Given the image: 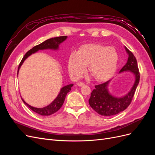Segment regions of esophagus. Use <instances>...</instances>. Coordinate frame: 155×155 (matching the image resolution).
Segmentation results:
<instances>
[{
  "label": "esophagus",
  "mask_w": 155,
  "mask_h": 155,
  "mask_svg": "<svg viewBox=\"0 0 155 155\" xmlns=\"http://www.w3.org/2000/svg\"><path fill=\"white\" fill-rule=\"evenodd\" d=\"M77 85L78 87H83V86L85 85V84H84L83 83H81V82H79V83H77Z\"/></svg>",
  "instance_id": "34e87169"
}]
</instances>
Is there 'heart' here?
Here are the masks:
<instances>
[{
  "mask_svg": "<svg viewBox=\"0 0 155 155\" xmlns=\"http://www.w3.org/2000/svg\"><path fill=\"white\" fill-rule=\"evenodd\" d=\"M118 55L112 47L91 43L82 45L76 52L70 54L68 70L74 79L82 76L88 66V71L97 81H106L116 72Z\"/></svg>",
  "mask_w": 155,
  "mask_h": 155,
  "instance_id": "heart-1",
  "label": "heart"
}]
</instances>
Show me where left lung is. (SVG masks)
I'll return each instance as SVG.
<instances>
[{
	"label": "left lung",
	"instance_id": "obj_1",
	"mask_svg": "<svg viewBox=\"0 0 155 155\" xmlns=\"http://www.w3.org/2000/svg\"><path fill=\"white\" fill-rule=\"evenodd\" d=\"M125 49L128 55V59L124 67L120 70L119 74L124 72L131 73L134 76V83L130 90L121 96L112 95L109 91V86L112 79L95 86L91 92L88 103L92 109L101 116H112L127 109L132 101L136 89L138 85L140 74L137 59L126 46Z\"/></svg>",
	"mask_w": 155,
	"mask_h": 155
}]
</instances>
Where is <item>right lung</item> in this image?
I'll list each match as a JSON object with an SVG mask.
<instances>
[{"label":"right lung","instance_id":"obj_1","mask_svg":"<svg viewBox=\"0 0 155 155\" xmlns=\"http://www.w3.org/2000/svg\"><path fill=\"white\" fill-rule=\"evenodd\" d=\"M67 37H68L67 36H61V37H54V38H51V39L46 40L45 41L43 42L42 43L34 46V48H32L31 50H30L28 51V52L25 55L24 57H23L22 61L19 64V66H18L17 74L18 73V72H19V69L22 66L23 63H24L25 61L28 58L29 56H30L33 54L36 53L37 51H38L39 50H51L54 51L58 50L59 45L62 43H63V42L67 39ZM73 85L74 84H69L68 85L63 87L61 88L59 93L58 94V96L55 98L54 100L48 105L43 108H37V107H32L29 104H28L22 97L21 99L26 105H27L31 110L36 112V113L41 116H50L54 114L55 112L59 110L60 108L62 107L67 93L70 91L71 88L72 87Z\"/></svg>","mask_w":155,"mask_h":155}]
</instances>
